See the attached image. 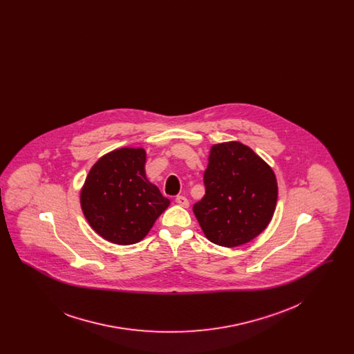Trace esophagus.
Instances as JSON below:
<instances>
[{
  "label": "esophagus",
  "mask_w": 354,
  "mask_h": 354,
  "mask_svg": "<svg viewBox=\"0 0 354 354\" xmlns=\"http://www.w3.org/2000/svg\"><path fill=\"white\" fill-rule=\"evenodd\" d=\"M175 202L178 205H180V207H183V208H188L189 207V202H188V199L185 198V196H178L176 199H175Z\"/></svg>",
  "instance_id": "1"
}]
</instances>
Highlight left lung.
Wrapping results in <instances>:
<instances>
[{
  "mask_svg": "<svg viewBox=\"0 0 354 354\" xmlns=\"http://www.w3.org/2000/svg\"><path fill=\"white\" fill-rule=\"evenodd\" d=\"M204 185L205 195L192 209L211 243L234 248L268 227L277 204V179L251 147L237 140L211 146Z\"/></svg>",
  "mask_w": 354,
  "mask_h": 354,
  "instance_id": "1",
  "label": "left lung"
}]
</instances>
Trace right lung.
Returning <instances> with one entry per match:
<instances>
[{"instance_id":"add662e5","label":"right lung","mask_w":354,"mask_h":354,"mask_svg":"<svg viewBox=\"0 0 354 354\" xmlns=\"http://www.w3.org/2000/svg\"><path fill=\"white\" fill-rule=\"evenodd\" d=\"M146 160L142 147L117 149L101 156L84 179L80 192L84 218L113 244L143 240L169 205L146 176Z\"/></svg>"}]
</instances>
